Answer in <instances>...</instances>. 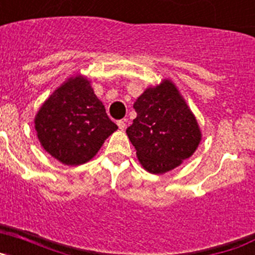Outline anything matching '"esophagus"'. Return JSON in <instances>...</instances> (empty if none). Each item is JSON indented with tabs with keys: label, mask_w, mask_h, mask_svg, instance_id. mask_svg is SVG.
I'll return each instance as SVG.
<instances>
[{
	"label": "esophagus",
	"mask_w": 255,
	"mask_h": 255,
	"mask_svg": "<svg viewBox=\"0 0 255 255\" xmlns=\"http://www.w3.org/2000/svg\"><path fill=\"white\" fill-rule=\"evenodd\" d=\"M117 126H119V129L120 130H124L126 128V123L125 120H120V121H117Z\"/></svg>",
	"instance_id": "obj_1"
}]
</instances>
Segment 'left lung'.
Instances as JSON below:
<instances>
[{
    "mask_svg": "<svg viewBox=\"0 0 255 255\" xmlns=\"http://www.w3.org/2000/svg\"><path fill=\"white\" fill-rule=\"evenodd\" d=\"M136 119L126 134L148 172L164 173L193 155L202 139L197 119L176 85L164 79L134 103Z\"/></svg>",
    "mask_w": 255,
    "mask_h": 255,
    "instance_id": "1",
    "label": "left lung"
}]
</instances>
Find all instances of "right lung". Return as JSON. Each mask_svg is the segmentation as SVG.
Wrapping results in <instances>:
<instances>
[{
	"mask_svg": "<svg viewBox=\"0 0 255 255\" xmlns=\"http://www.w3.org/2000/svg\"><path fill=\"white\" fill-rule=\"evenodd\" d=\"M34 124L40 145L67 166L91 161L117 130L83 75L69 78L58 87L39 108Z\"/></svg>",
	"mask_w": 255,
	"mask_h": 255,
	"instance_id": "obj_1",
	"label": "right lung"
}]
</instances>
